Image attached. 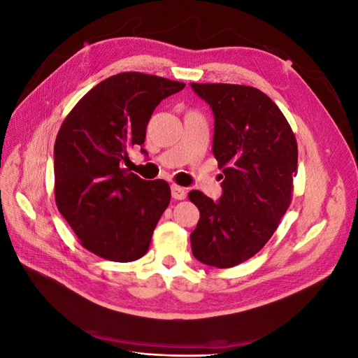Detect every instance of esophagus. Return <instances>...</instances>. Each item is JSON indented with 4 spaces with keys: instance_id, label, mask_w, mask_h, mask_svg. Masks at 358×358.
Listing matches in <instances>:
<instances>
[{
    "instance_id": "1",
    "label": "esophagus",
    "mask_w": 358,
    "mask_h": 358,
    "mask_svg": "<svg viewBox=\"0 0 358 358\" xmlns=\"http://www.w3.org/2000/svg\"><path fill=\"white\" fill-rule=\"evenodd\" d=\"M171 196L175 200H183L187 197V191L179 185H171Z\"/></svg>"
}]
</instances>
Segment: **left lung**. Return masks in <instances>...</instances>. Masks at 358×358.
<instances>
[{"label":"left lung","instance_id":"obj_1","mask_svg":"<svg viewBox=\"0 0 358 358\" xmlns=\"http://www.w3.org/2000/svg\"><path fill=\"white\" fill-rule=\"evenodd\" d=\"M191 86L212 107V150L222 170L218 203L201 191L188 194L200 210L191 249L204 264L234 267L262 251L289 208L297 175L296 136L279 107L252 86Z\"/></svg>","mask_w":358,"mask_h":358}]
</instances>
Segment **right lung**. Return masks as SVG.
<instances>
[{
  "mask_svg": "<svg viewBox=\"0 0 358 358\" xmlns=\"http://www.w3.org/2000/svg\"><path fill=\"white\" fill-rule=\"evenodd\" d=\"M185 83L138 71L119 73L86 92L59 128L55 201L80 245L101 258H142L170 203L166 180H145L122 167L142 146L155 107ZM142 152H146L142 149Z\"/></svg>",
  "mask_w": 358,
  "mask_h": 358,
  "instance_id": "right-lung-1",
  "label": "right lung"
}]
</instances>
